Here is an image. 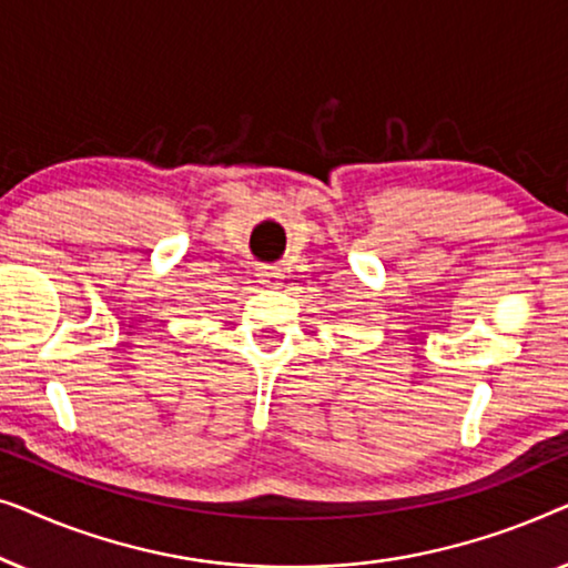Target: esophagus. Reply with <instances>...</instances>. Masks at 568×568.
Listing matches in <instances>:
<instances>
[{"mask_svg": "<svg viewBox=\"0 0 568 568\" xmlns=\"http://www.w3.org/2000/svg\"><path fill=\"white\" fill-rule=\"evenodd\" d=\"M278 271L276 268H261L258 271V282L263 284V286H276L278 284Z\"/></svg>", "mask_w": 568, "mask_h": 568, "instance_id": "esophagus-1", "label": "esophagus"}]
</instances>
